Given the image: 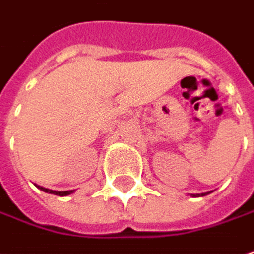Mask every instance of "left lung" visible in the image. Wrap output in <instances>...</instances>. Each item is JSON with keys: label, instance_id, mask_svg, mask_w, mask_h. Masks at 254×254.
<instances>
[{"label": "left lung", "instance_id": "obj_1", "mask_svg": "<svg viewBox=\"0 0 254 254\" xmlns=\"http://www.w3.org/2000/svg\"><path fill=\"white\" fill-rule=\"evenodd\" d=\"M202 196H204V193H202Z\"/></svg>", "mask_w": 254, "mask_h": 254}]
</instances>
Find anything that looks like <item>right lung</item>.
Segmentation results:
<instances>
[{
  "label": "right lung",
  "mask_w": 254,
  "mask_h": 254,
  "mask_svg": "<svg viewBox=\"0 0 254 254\" xmlns=\"http://www.w3.org/2000/svg\"><path fill=\"white\" fill-rule=\"evenodd\" d=\"M38 189H41V190H44V192H47V193H55V195H59V196H66V195L72 193V190H65V192H56V190H50V189H46V188H41V186H38Z\"/></svg>",
  "instance_id": "1"
}]
</instances>
